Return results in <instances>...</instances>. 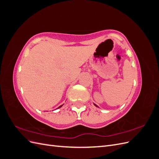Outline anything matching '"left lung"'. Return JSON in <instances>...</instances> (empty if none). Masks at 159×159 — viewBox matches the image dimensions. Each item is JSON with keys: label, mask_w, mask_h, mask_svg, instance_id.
Returning a JSON list of instances; mask_svg holds the SVG:
<instances>
[{"label": "left lung", "mask_w": 159, "mask_h": 159, "mask_svg": "<svg viewBox=\"0 0 159 159\" xmlns=\"http://www.w3.org/2000/svg\"><path fill=\"white\" fill-rule=\"evenodd\" d=\"M93 105H95V107H98V108H99V107H98V105H96V104H95V103H93Z\"/></svg>", "instance_id": "1"}]
</instances>
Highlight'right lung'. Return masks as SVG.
<instances>
[{"instance_id": "obj_1", "label": "right lung", "mask_w": 159, "mask_h": 159, "mask_svg": "<svg viewBox=\"0 0 159 159\" xmlns=\"http://www.w3.org/2000/svg\"><path fill=\"white\" fill-rule=\"evenodd\" d=\"M62 106H63V105H60V107H58V109H59V108H60V107H61Z\"/></svg>"}]
</instances>
